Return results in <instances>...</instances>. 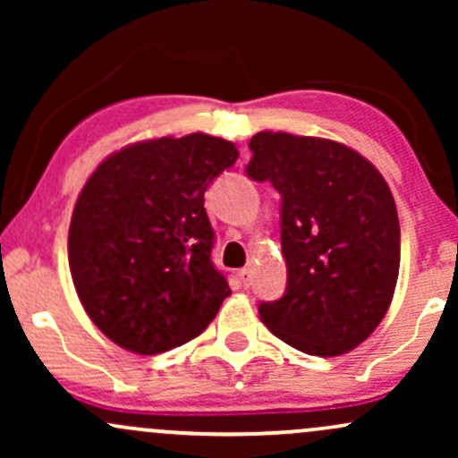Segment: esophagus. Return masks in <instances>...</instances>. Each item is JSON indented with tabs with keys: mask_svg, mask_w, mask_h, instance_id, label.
<instances>
[{
	"mask_svg": "<svg viewBox=\"0 0 458 458\" xmlns=\"http://www.w3.org/2000/svg\"><path fill=\"white\" fill-rule=\"evenodd\" d=\"M239 276H241V280H243L247 286H250V280H251V265H247V267H243V269L239 271Z\"/></svg>",
	"mask_w": 458,
	"mask_h": 458,
	"instance_id": "1",
	"label": "esophagus"
}]
</instances>
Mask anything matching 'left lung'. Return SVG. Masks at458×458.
Masks as SVG:
<instances>
[{
  "instance_id": "obj_1",
  "label": "left lung",
  "mask_w": 458,
  "mask_h": 458,
  "mask_svg": "<svg viewBox=\"0 0 458 458\" xmlns=\"http://www.w3.org/2000/svg\"><path fill=\"white\" fill-rule=\"evenodd\" d=\"M245 174L280 193L286 293L262 301L273 335L308 355L364 343L390 308L401 267V225L375 165L344 144L262 131Z\"/></svg>"
}]
</instances>
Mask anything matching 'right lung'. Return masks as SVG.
<instances>
[{
    "mask_svg": "<svg viewBox=\"0 0 458 458\" xmlns=\"http://www.w3.org/2000/svg\"><path fill=\"white\" fill-rule=\"evenodd\" d=\"M236 157L233 141L191 133L127 146L88 178L68 265L88 317L123 349L157 355L185 344L230 295L211 259L204 193Z\"/></svg>",
    "mask_w": 458,
    "mask_h": 458,
    "instance_id": "1",
    "label": "right lung"
}]
</instances>
